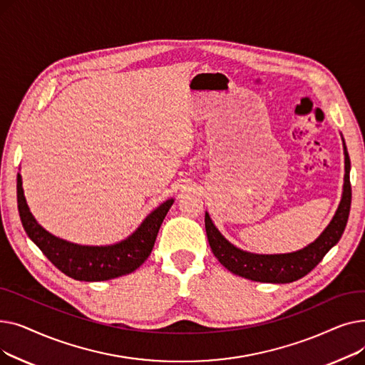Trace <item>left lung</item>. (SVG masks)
<instances>
[{"label":"left lung","instance_id":"8db88e82","mask_svg":"<svg viewBox=\"0 0 365 365\" xmlns=\"http://www.w3.org/2000/svg\"><path fill=\"white\" fill-rule=\"evenodd\" d=\"M343 149L344 183L337 212L329 226L324 229L322 234L314 242L302 248V250L285 255H255L242 252L219 232V229L210 219L208 213H205V232L208 244L212 247L213 255L227 271L252 281L285 284L300 279L314 269L322 260V257L329 253L330 248L339 242L349 217L352 201V189L349 180L351 160L344 143Z\"/></svg>","mask_w":365,"mask_h":365}]
</instances>
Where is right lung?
I'll return each mask as SVG.
<instances>
[{
	"mask_svg": "<svg viewBox=\"0 0 365 365\" xmlns=\"http://www.w3.org/2000/svg\"><path fill=\"white\" fill-rule=\"evenodd\" d=\"M173 201L157 207L136 231L117 244L80 245L51 235L35 220L25 200L22 176L17 175V210L25 232L57 269L78 281H106L136 271L149 257Z\"/></svg>",
	"mask_w": 365,
	"mask_h": 365,
	"instance_id": "1",
	"label": "right lung"
}]
</instances>
